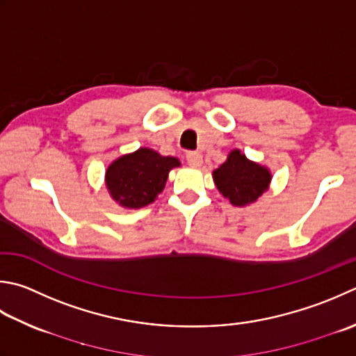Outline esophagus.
Here are the masks:
<instances>
[{
    "instance_id": "obj_1",
    "label": "esophagus",
    "mask_w": 356,
    "mask_h": 356,
    "mask_svg": "<svg viewBox=\"0 0 356 356\" xmlns=\"http://www.w3.org/2000/svg\"><path fill=\"white\" fill-rule=\"evenodd\" d=\"M186 162L190 166H200L202 165V154L196 151H190L186 154Z\"/></svg>"
}]
</instances>
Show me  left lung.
I'll use <instances>...</instances> for the list:
<instances>
[{
    "mask_svg": "<svg viewBox=\"0 0 356 356\" xmlns=\"http://www.w3.org/2000/svg\"><path fill=\"white\" fill-rule=\"evenodd\" d=\"M214 185L234 207H247L257 202L270 188L271 172L250 160L241 149L229 151L227 160L213 171Z\"/></svg>",
    "mask_w": 356,
    "mask_h": 356,
    "instance_id": "obj_1",
    "label": "left lung"
}]
</instances>
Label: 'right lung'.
Instances as JSON below:
<instances>
[{"label": "right lung", "instance_id": "right-lung-1", "mask_svg": "<svg viewBox=\"0 0 356 356\" xmlns=\"http://www.w3.org/2000/svg\"><path fill=\"white\" fill-rule=\"evenodd\" d=\"M180 166L177 157L162 156L151 148H138L115 159L104 174L109 196L128 210L152 204L163 191L168 174Z\"/></svg>", "mask_w": 356, "mask_h": 356}]
</instances>
